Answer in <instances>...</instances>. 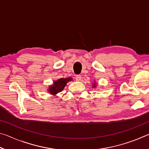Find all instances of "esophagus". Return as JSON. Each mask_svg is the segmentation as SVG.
<instances>
[{
    "instance_id": "obj_1",
    "label": "esophagus",
    "mask_w": 149,
    "mask_h": 149,
    "mask_svg": "<svg viewBox=\"0 0 149 149\" xmlns=\"http://www.w3.org/2000/svg\"><path fill=\"white\" fill-rule=\"evenodd\" d=\"M81 76L80 75H76V77H75V79H76V81H79L81 80Z\"/></svg>"
}]
</instances>
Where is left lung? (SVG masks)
Wrapping results in <instances>:
<instances>
[{
	"label": "left lung",
	"mask_w": 149,
	"mask_h": 149,
	"mask_svg": "<svg viewBox=\"0 0 149 149\" xmlns=\"http://www.w3.org/2000/svg\"><path fill=\"white\" fill-rule=\"evenodd\" d=\"M96 87H97V84H96V82H95V81L94 83H93L92 87H93V88H96Z\"/></svg>",
	"instance_id": "left-lung-1"
}]
</instances>
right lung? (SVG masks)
<instances>
[{"instance_id":"right-lung-1","label":"right lung","mask_w":149,"mask_h":149,"mask_svg":"<svg viewBox=\"0 0 149 149\" xmlns=\"http://www.w3.org/2000/svg\"><path fill=\"white\" fill-rule=\"evenodd\" d=\"M72 77H67V78H60V79L54 81L51 85H49V89H47V91L50 94L54 96H56L58 93L61 92L64 89L67 83L72 81Z\"/></svg>"}]
</instances>
